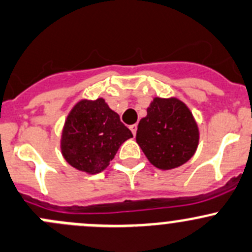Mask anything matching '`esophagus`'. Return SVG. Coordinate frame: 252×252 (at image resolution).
<instances>
[{
    "mask_svg": "<svg viewBox=\"0 0 252 252\" xmlns=\"http://www.w3.org/2000/svg\"><path fill=\"white\" fill-rule=\"evenodd\" d=\"M129 129H131L132 133H133V136H134V134H136V132H137V125H136V124H134V125L129 126Z\"/></svg>",
    "mask_w": 252,
    "mask_h": 252,
    "instance_id": "obj_1",
    "label": "esophagus"
}]
</instances>
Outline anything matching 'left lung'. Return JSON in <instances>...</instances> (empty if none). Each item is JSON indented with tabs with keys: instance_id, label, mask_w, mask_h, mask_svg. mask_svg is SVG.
I'll use <instances>...</instances> for the list:
<instances>
[{
	"instance_id": "obj_1",
	"label": "left lung",
	"mask_w": 252,
	"mask_h": 252,
	"mask_svg": "<svg viewBox=\"0 0 252 252\" xmlns=\"http://www.w3.org/2000/svg\"><path fill=\"white\" fill-rule=\"evenodd\" d=\"M200 139L197 124L178 98H154L141 119L136 141L156 168L170 170L195 154Z\"/></svg>"
}]
</instances>
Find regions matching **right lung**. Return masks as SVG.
I'll return each mask as SVG.
<instances>
[{
    "label": "right lung",
    "mask_w": 252,
    "mask_h": 252,
    "mask_svg": "<svg viewBox=\"0 0 252 252\" xmlns=\"http://www.w3.org/2000/svg\"><path fill=\"white\" fill-rule=\"evenodd\" d=\"M132 133L103 98L79 100L64 121L61 152L71 166L87 174L108 168Z\"/></svg>",
    "instance_id": "right-lung-1"
}]
</instances>
